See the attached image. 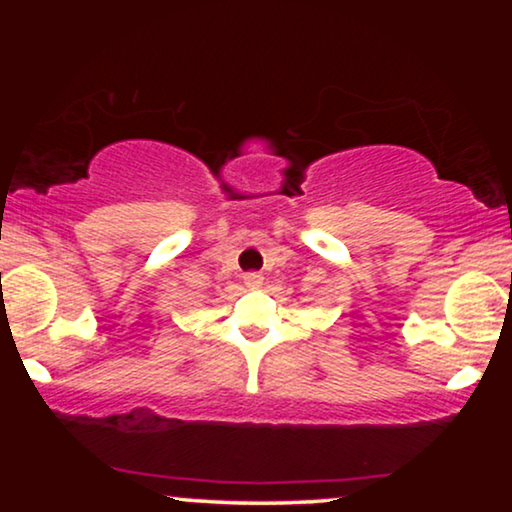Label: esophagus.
Listing matches in <instances>:
<instances>
[{
	"label": "esophagus",
	"mask_w": 512,
	"mask_h": 512,
	"mask_svg": "<svg viewBox=\"0 0 512 512\" xmlns=\"http://www.w3.org/2000/svg\"><path fill=\"white\" fill-rule=\"evenodd\" d=\"M244 284H247L249 289H258V286L263 284V277L258 275V272H247V275H244Z\"/></svg>",
	"instance_id": "1"
}]
</instances>
